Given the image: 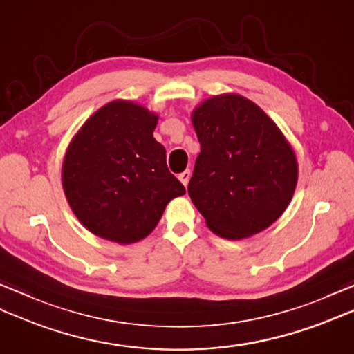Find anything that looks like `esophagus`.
Listing matches in <instances>:
<instances>
[{"instance_id": "obj_1", "label": "esophagus", "mask_w": 354, "mask_h": 354, "mask_svg": "<svg viewBox=\"0 0 354 354\" xmlns=\"http://www.w3.org/2000/svg\"><path fill=\"white\" fill-rule=\"evenodd\" d=\"M178 178H179V181H181L187 187V184H189V181H190V170H185L183 173H179Z\"/></svg>"}]
</instances>
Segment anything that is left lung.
I'll use <instances>...</instances> for the list:
<instances>
[{
  "instance_id": "obj_1",
  "label": "left lung",
  "mask_w": 354,
  "mask_h": 354,
  "mask_svg": "<svg viewBox=\"0 0 354 354\" xmlns=\"http://www.w3.org/2000/svg\"><path fill=\"white\" fill-rule=\"evenodd\" d=\"M201 142L189 194L214 234L251 237L290 204L298 162L263 109L239 94L209 97L192 112Z\"/></svg>"
}]
</instances>
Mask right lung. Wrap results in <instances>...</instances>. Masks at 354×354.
Here are the masks:
<instances>
[{"instance_id":"1","label":"right lung","mask_w":354,"mask_h":354,"mask_svg":"<svg viewBox=\"0 0 354 354\" xmlns=\"http://www.w3.org/2000/svg\"><path fill=\"white\" fill-rule=\"evenodd\" d=\"M158 114L129 100H112L82 124L66 149L62 187L79 222L120 245L147 237L184 185L153 138Z\"/></svg>"}]
</instances>
